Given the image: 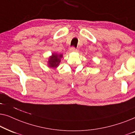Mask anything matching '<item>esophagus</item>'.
<instances>
[{
    "label": "esophagus",
    "mask_w": 135,
    "mask_h": 135,
    "mask_svg": "<svg viewBox=\"0 0 135 135\" xmlns=\"http://www.w3.org/2000/svg\"><path fill=\"white\" fill-rule=\"evenodd\" d=\"M77 51H78V50L75 49L74 47H72L70 49V51H71V52H76Z\"/></svg>",
    "instance_id": "obj_1"
}]
</instances>
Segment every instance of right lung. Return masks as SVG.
Returning <instances> with one entry per match:
<instances>
[{
	"mask_svg": "<svg viewBox=\"0 0 135 135\" xmlns=\"http://www.w3.org/2000/svg\"><path fill=\"white\" fill-rule=\"evenodd\" d=\"M62 58V54H57L56 53H53L51 56H49L47 61L48 67L51 69H56L60 65L61 59Z\"/></svg>",
	"mask_w": 135,
	"mask_h": 135,
	"instance_id": "1",
	"label": "right lung"
}]
</instances>
